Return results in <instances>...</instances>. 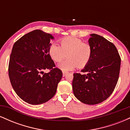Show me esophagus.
Here are the masks:
<instances>
[{"mask_svg": "<svg viewBox=\"0 0 130 130\" xmlns=\"http://www.w3.org/2000/svg\"><path fill=\"white\" fill-rule=\"evenodd\" d=\"M67 73H68L67 72H65V71H63V76H65L66 75Z\"/></svg>", "mask_w": 130, "mask_h": 130, "instance_id": "obj_1", "label": "esophagus"}]
</instances>
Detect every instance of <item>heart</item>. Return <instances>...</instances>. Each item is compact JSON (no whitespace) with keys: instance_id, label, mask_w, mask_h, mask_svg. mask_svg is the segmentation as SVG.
Listing matches in <instances>:
<instances>
[{"instance_id":"heart-1","label":"heart","mask_w":130,"mask_h":130,"mask_svg":"<svg viewBox=\"0 0 130 130\" xmlns=\"http://www.w3.org/2000/svg\"><path fill=\"white\" fill-rule=\"evenodd\" d=\"M60 46L53 44L49 49V55L54 62H59L68 57V59L58 65L63 71L74 70L78 66L83 68L87 65L92 54V47L89 43H84L78 38L68 37L60 41Z\"/></svg>"}]
</instances>
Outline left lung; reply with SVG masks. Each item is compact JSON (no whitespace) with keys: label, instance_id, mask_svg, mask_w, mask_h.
<instances>
[{"label":"left lung","instance_id":"8db88e82","mask_svg":"<svg viewBox=\"0 0 130 130\" xmlns=\"http://www.w3.org/2000/svg\"><path fill=\"white\" fill-rule=\"evenodd\" d=\"M92 47L90 61L81 70L86 74H73L74 96L82 103L96 104L106 100L114 91L120 73L121 59L113 43L97 34H90Z\"/></svg>","mask_w":130,"mask_h":130}]
</instances>
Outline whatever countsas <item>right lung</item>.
Here are the masks:
<instances>
[{
    "label": "right lung",
    "instance_id": "add662e5",
    "mask_svg": "<svg viewBox=\"0 0 130 130\" xmlns=\"http://www.w3.org/2000/svg\"><path fill=\"white\" fill-rule=\"evenodd\" d=\"M50 34L41 30L28 33L14 43L8 66L13 89L23 101L30 104L46 103L54 96L62 71L56 68L49 55ZM51 69L46 74L43 70Z\"/></svg>",
    "mask_w": 130,
    "mask_h": 130
}]
</instances>
